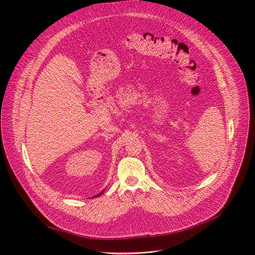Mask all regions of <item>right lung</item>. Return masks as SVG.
<instances>
[{"label": "right lung", "mask_w": 255, "mask_h": 255, "mask_svg": "<svg viewBox=\"0 0 255 255\" xmlns=\"http://www.w3.org/2000/svg\"><path fill=\"white\" fill-rule=\"evenodd\" d=\"M103 193H104V191H102V192H101V193H100V194H98V195H96V196H94V198H97V197H99V196H101V195H102V194H103Z\"/></svg>", "instance_id": "right-lung-1"}]
</instances>
